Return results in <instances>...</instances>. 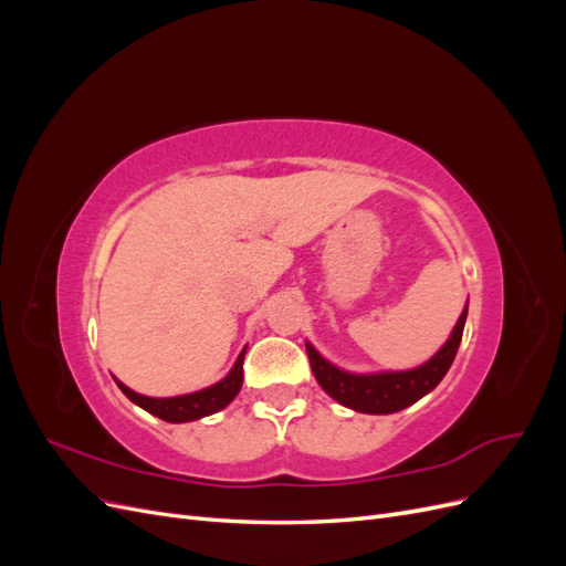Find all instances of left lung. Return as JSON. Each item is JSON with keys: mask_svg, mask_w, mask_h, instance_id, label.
I'll list each match as a JSON object with an SVG mask.
<instances>
[{"mask_svg": "<svg viewBox=\"0 0 566 566\" xmlns=\"http://www.w3.org/2000/svg\"><path fill=\"white\" fill-rule=\"evenodd\" d=\"M468 318V304L465 312L460 314L451 337L443 345L430 361L413 368V370H399V373H370V375H356L347 373L314 349L312 342H306V356H310L312 373L316 382L323 387L331 399L337 403L347 406L358 413H375V416H387L397 413L408 406L420 401L424 394H430L441 380L443 375L449 373L453 358L458 354L462 328H465Z\"/></svg>", "mask_w": 566, "mask_h": 566, "instance_id": "obj_1", "label": "left lung"}]
</instances>
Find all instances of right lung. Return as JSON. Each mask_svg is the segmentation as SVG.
I'll list each match as a JSON object with an SVG mask.
<instances>
[{
    "mask_svg": "<svg viewBox=\"0 0 566 566\" xmlns=\"http://www.w3.org/2000/svg\"><path fill=\"white\" fill-rule=\"evenodd\" d=\"M245 352H248V345L243 347L241 354H238L235 364H233V368L229 370L224 380L212 385V387H205L200 391H193V394H184V397L153 399V397H144V394L132 391L127 385H123L117 378H113V380L117 382L119 391H123L132 403L142 406L144 410H148L150 416H156L165 422H191V420L217 413V410L227 408L235 399V394L241 391V387H243Z\"/></svg>",
    "mask_w": 566,
    "mask_h": 566,
    "instance_id": "obj_1",
    "label": "right lung"
}]
</instances>
